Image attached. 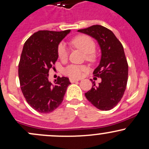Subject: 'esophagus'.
I'll return each instance as SVG.
<instances>
[{"label":"esophagus","mask_w":149,"mask_h":149,"mask_svg":"<svg viewBox=\"0 0 149 149\" xmlns=\"http://www.w3.org/2000/svg\"><path fill=\"white\" fill-rule=\"evenodd\" d=\"M70 81L71 83H76L77 81H79V79H76V78H70Z\"/></svg>","instance_id":"obj_1"}]
</instances>
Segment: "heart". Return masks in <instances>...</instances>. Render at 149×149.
<instances>
[{
    "label": "heart",
    "instance_id": "b5f03b06",
    "mask_svg": "<svg viewBox=\"0 0 149 149\" xmlns=\"http://www.w3.org/2000/svg\"><path fill=\"white\" fill-rule=\"evenodd\" d=\"M72 44L86 54H91L95 52V45L91 37L80 35L72 40ZM58 55L61 59H66L68 56V49L64 43H61L58 47ZM88 56H91L88 55ZM86 68L78 65H70L64 69V73L71 78H79L82 76Z\"/></svg>",
    "mask_w": 149,
    "mask_h": 149
}]
</instances>
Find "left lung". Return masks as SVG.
Here are the masks:
<instances>
[{
    "label": "left lung",
    "instance_id": "8db88e82",
    "mask_svg": "<svg viewBox=\"0 0 149 149\" xmlns=\"http://www.w3.org/2000/svg\"><path fill=\"white\" fill-rule=\"evenodd\" d=\"M97 41L101 51L99 65L93 75L101 78L98 86L85 93L88 100L100 110H109L120 102L125 93L128 78V64L122 44L113 32L102 25H93L78 29Z\"/></svg>",
    "mask_w": 149,
    "mask_h": 149
}]
</instances>
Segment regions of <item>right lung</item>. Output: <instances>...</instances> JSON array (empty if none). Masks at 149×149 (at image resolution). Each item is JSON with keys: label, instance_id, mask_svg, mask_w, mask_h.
Wrapping results in <instances>:
<instances>
[{"label": "right lung", "instance_id": "obj_1", "mask_svg": "<svg viewBox=\"0 0 149 149\" xmlns=\"http://www.w3.org/2000/svg\"><path fill=\"white\" fill-rule=\"evenodd\" d=\"M71 30H43L33 34L25 42L18 66L21 91L27 103L40 113L56 109L63 100L68 86L66 77L49 81V71L58 58V47Z\"/></svg>", "mask_w": 149, "mask_h": 149}]
</instances>
